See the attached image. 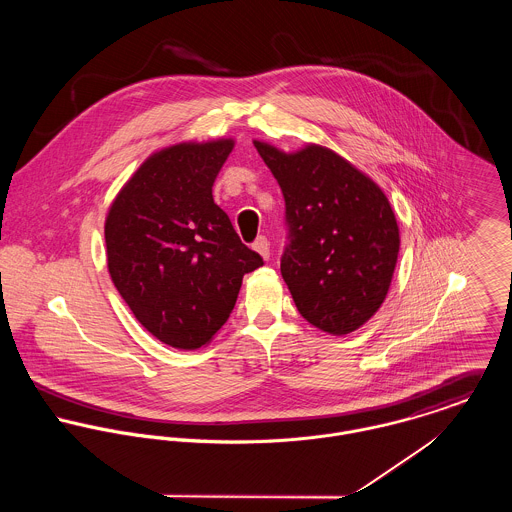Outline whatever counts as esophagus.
<instances>
[{"label":"esophagus","mask_w":512,"mask_h":512,"mask_svg":"<svg viewBox=\"0 0 512 512\" xmlns=\"http://www.w3.org/2000/svg\"><path fill=\"white\" fill-rule=\"evenodd\" d=\"M252 248H254V250L264 258V260H268V258H270V242H268V238H266V236H258V238L254 240Z\"/></svg>","instance_id":"34e87169"}]
</instances>
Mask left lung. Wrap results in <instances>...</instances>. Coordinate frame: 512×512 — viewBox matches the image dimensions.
Here are the masks:
<instances>
[{"instance_id": "1", "label": "left lung", "mask_w": 512, "mask_h": 512, "mask_svg": "<svg viewBox=\"0 0 512 512\" xmlns=\"http://www.w3.org/2000/svg\"><path fill=\"white\" fill-rule=\"evenodd\" d=\"M286 199L290 244L282 278L297 311L323 333L357 331L384 303L400 228L384 191L337 151H284L254 140Z\"/></svg>"}]
</instances>
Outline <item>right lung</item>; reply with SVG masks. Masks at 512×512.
I'll return each mask as SVG.
<instances>
[{"instance_id":"add662e5","label":"right lung","mask_w":512,"mask_h":512,"mask_svg":"<svg viewBox=\"0 0 512 512\" xmlns=\"http://www.w3.org/2000/svg\"><path fill=\"white\" fill-rule=\"evenodd\" d=\"M234 138L153 151L114 197L106 262L116 290L161 343L207 347L226 323L242 278L264 262L213 199Z\"/></svg>"}]
</instances>
